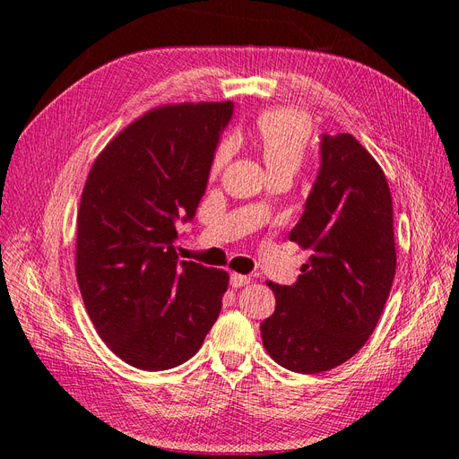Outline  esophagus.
I'll return each instance as SVG.
<instances>
[{
	"mask_svg": "<svg viewBox=\"0 0 459 459\" xmlns=\"http://www.w3.org/2000/svg\"><path fill=\"white\" fill-rule=\"evenodd\" d=\"M251 283V277L248 275H241V273H231V287H245Z\"/></svg>",
	"mask_w": 459,
	"mask_h": 459,
	"instance_id": "esophagus-1",
	"label": "esophagus"
}]
</instances>
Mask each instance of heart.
<instances>
[{"instance_id":"heart-1","label":"heart","mask_w":459,"mask_h":459,"mask_svg":"<svg viewBox=\"0 0 459 459\" xmlns=\"http://www.w3.org/2000/svg\"><path fill=\"white\" fill-rule=\"evenodd\" d=\"M310 134V120L297 110L275 108L262 113L256 120L255 142L268 166V172L281 169L297 172L307 159ZM235 149H238V140L233 135L221 137L211 162L212 174H220L226 169L235 155Z\"/></svg>"}]
</instances>
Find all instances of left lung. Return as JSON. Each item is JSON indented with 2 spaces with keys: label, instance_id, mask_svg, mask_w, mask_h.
Instances as JSON below:
<instances>
[{
  "label": "left lung",
  "instance_id": "left-lung-1",
  "mask_svg": "<svg viewBox=\"0 0 459 459\" xmlns=\"http://www.w3.org/2000/svg\"><path fill=\"white\" fill-rule=\"evenodd\" d=\"M289 239L310 258L293 285L266 281L275 310L260 324L264 349L285 369L327 371L366 344L396 272L391 189L354 135L322 137V169Z\"/></svg>",
  "mask_w": 459,
  "mask_h": 459
}]
</instances>
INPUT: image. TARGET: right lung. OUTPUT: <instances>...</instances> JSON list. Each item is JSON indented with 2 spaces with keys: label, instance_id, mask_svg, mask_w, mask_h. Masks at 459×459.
<instances>
[{
  "label": "right lung",
  "instance_id": "right-lung-1",
  "mask_svg": "<svg viewBox=\"0 0 459 459\" xmlns=\"http://www.w3.org/2000/svg\"><path fill=\"white\" fill-rule=\"evenodd\" d=\"M231 101L151 108L97 155L76 220V281L91 324L124 362L170 369L195 354L221 310L230 273L178 262Z\"/></svg>",
  "mask_w": 459,
  "mask_h": 459
}]
</instances>
